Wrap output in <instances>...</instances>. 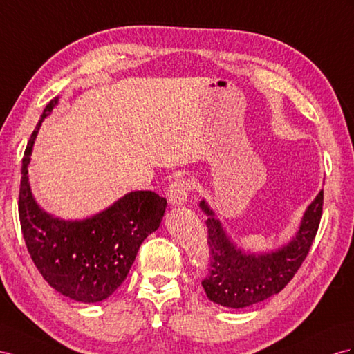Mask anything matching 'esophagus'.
I'll list each match as a JSON object with an SVG mask.
<instances>
[{
	"mask_svg": "<svg viewBox=\"0 0 354 354\" xmlns=\"http://www.w3.org/2000/svg\"><path fill=\"white\" fill-rule=\"evenodd\" d=\"M188 192H189V183L187 179H176L175 183H171L167 197H169V203L171 206H183L188 201Z\"/></svg>",
	"mask_w": 354,
	"mask_h": 354,
	"instance_id": "obj_1",
	"label": "esophagus"
}]
</instances>
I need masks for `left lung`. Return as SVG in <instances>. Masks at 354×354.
<instances>
[{
  "mask_svg": "<svg viewBox=\"0 0 354 354\" xmlns=\"http://www.w3.org/2000/svg\"><path fill=\"white\" fill-rule=\"evenodd\" d=\"M198 207L207 216V243L211 266L203 279L206 296L227 308H247L279 293L305 260L319 229L323 189L308 205L297 230L275 250L254 252L234 242L205 198Z\"/></svg>",
  "mask_w": 354,
  "mask_h": 354,
  "instance_id": "obj_1",
  "label": "left lung"
}]
</instances>
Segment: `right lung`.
Returning a JSON list of instances; mask_svg holds the SVG:
<instances>
[{"instance_id":"add662e5","label":"right lung","mask_w":354,"mask_h":354,"mask_svg":"<svg viewBox=\"0 0 354 354\" xmlns=\"http://www.w3.org/2000/svg\"><path fill=\"white\" fill-rule=\"evenodd\" d=\"M44 109L22 160L19 220L30 256L52 288L73 301L102 302L129 275L142 242L158 230L167 202L152 192H130L106 209L80 220H64L35 201L28 167L41 122L58 106Z\"/></svg>"}]
</instances>
